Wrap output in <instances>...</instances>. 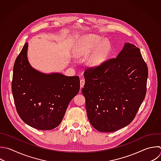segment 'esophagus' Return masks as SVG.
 Returning <instances> with one entry per match:
<instances>
[{"label": "esophagus", "instance_id": "1", "mask_svg": "<svg viewBox=\"0 0 161 161\" xmlns=\"http://www.w3.org/2000/svg\"><path fill=\"white\" fill-rule=\"evenodd\" d=\"M84 84H85V80L84 79H81L80 80V87H83L84 86Z\"/></svg>", "mask_w": 161, "mask_h": 161}]
</instances>
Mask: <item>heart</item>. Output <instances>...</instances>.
<instances>
[{
	"label": "heart",
	"instance_id": "b5f03b06",
	"mask_svg": "<svg viewBox=\"0 0 161 161\" xmlns=\"http://www.w3.org/2000/svg\"><path fill=\"white\" fill-rule=\"evenodd\" d=\"M111 47L110 43L97 35H88L83 38L77 48L80 56H87L93 51L87 62L92 67L100 66L108 58Z\"/></svg>",
	"mask_w": 161,
	"mask_h": 161
}]
</instances>
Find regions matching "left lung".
I'll list each match as a JSON object with an SVG mask.
<instances>
[{"label": "left lung", "instance_id": "left-lung-1", "mask_svg": "<svg viewBox=\"0 0 161 161\" xmlns=\"http://www.w3.org/2000/svg\"><path fill=\"white\" fill-rule=\"evenodd\" d=\"M82 92L89 122L101 132L129 125L145 99L148 68L140 49L127 43L116 58L84 73Z\"/></svg>", "mask_w": 161, "mask_h": 161}]
</instances>
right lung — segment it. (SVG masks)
Instances as JSON below:
<instances>
[{
	"instance_id": "add662e5",
	"label": "right lung",
	"mask_w": 161,
	"mask_h": 161,
	"mask_svg": "<svg viewBox=\"0 0 161 161\" xmlns=\"http://www.w3.org/2000/svg\"><path fill=\"white\" fill-rule=\"evenodd\" d=\"M28 47L26 43L14 65L12 92L16 111L30 126L52 130L60 124L69 103L78 94L79 77L34 69L28 60Z\"/></svg>"
}]
</instances>
